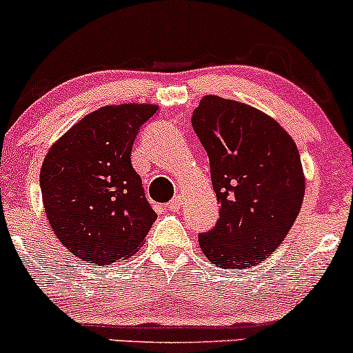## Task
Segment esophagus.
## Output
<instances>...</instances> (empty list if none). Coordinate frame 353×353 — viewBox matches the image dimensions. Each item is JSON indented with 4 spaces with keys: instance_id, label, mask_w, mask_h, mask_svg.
<instances>
[{
    "instance_id": "esophagus-1",
    "label": "esophagus",
    "mask_w": 353,
    "mask_h": 353,
    "mask_svg": "<svg viewBox=\"0 0 353 353\" xmlns=\"http://www.w3.org/2000/svg\"><path fill=\"white\" fill-rule=\"evenodd\" d=\"M181 206H183V197L176 196V197H172V199H170V203L168 204V209H169V211L176 212V211H179Z\"/></svg>"
}]
</instances>
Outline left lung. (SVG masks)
Masks as SVG:
<instances>
[{
    "label": "left lung",
    "mask_w": 353,
    "mask_h": 353,
    "mask_svg": "<svg viewBox=\"0 0 353 353\" xmlns=\"http://www.w3.org/2000/svg\"><path fill=\"white\" fill-rule=\"evenodd\" d=\"M192 129L206 149L219 219L199 234L214 266L245 270L276 251L305 196L296 144L258 108L206 95L192 112Z\"/></svg>",
    "instance_id": "1"
}]
</instances>
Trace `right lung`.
<instances>
[{"label": "right lung", "mask_w": 353, "mask_h": 353, "mask_svg": "<svg viewBox=\"0 0 353 353\" xmlns=\"http://www.w3.org/2000/svg\"><path fill=\"white\" fill-rule=\"evenodd\" d=\"M152 103L105 105L85 115L50 147L40 188L50 226L72 254L94 265L132 256L157 214L130 162Z\"/></svg>", "instance_id": "obj_1"}]
</instances>
